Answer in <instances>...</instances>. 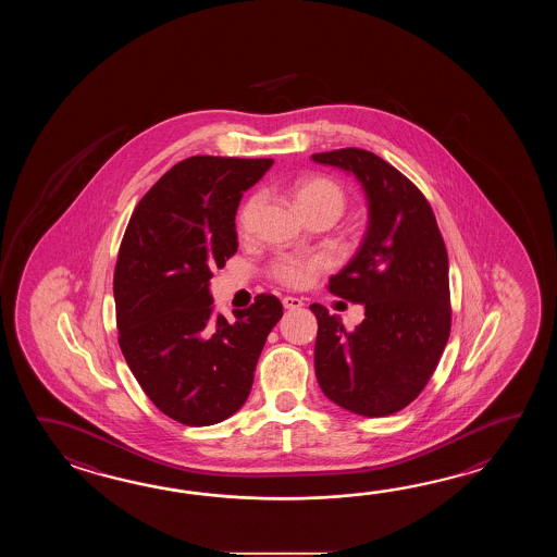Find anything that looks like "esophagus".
Returning a JSON list of instances; mask_svg holds the SVG:
<instances>
[{
    "instance_id": "obj_1",
    "label": "esophagus",
    "mask_w": 557,
    "mask_h": 557,
    "mask_svg": "<svg viewBox=\"0 0 557 557\" xmlns=\"http://www.w3.org/2000/svg\"><path fill=\"white\" fill-rule=\"evenodd\" d=\"M283 307L288 308V310H296V308L305 307V302H302V298H296V296H284Z\"/></svg>"
}]
</instances>
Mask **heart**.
I'll return each instance as SVG.
<instances>
[{
    "mask_svg": "<svg viewBox=\"0 0 557 557\" xmlns=\"http://www.w3.org/2000/svg\"><path fill=\"white\" fill-rule=\"evenodd\" d=\"M293 199L296 207L300 209V213L307 214L310 211H319V209H329L332 213L343 214L344 190L338 183H334L332 178L326 177H307L296 181L293 187ZM261 211V197L255 195L249 201L243 205L240 213H238L237 225L240 235H250L257 216ZM329 269V261L324 257H298V255H283L278 259H274L271 264V274L274 281L290 286V288H302L308 286L317 278V274Z\"/></svg>",
    "mask_w": 557,
    "mask_h": 557,
    "instance_id": "b5f03b06",
    "label": "heart"
}]
</instances>
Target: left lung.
<instances>
[{"label":"left lung","instance_id":"8db88e82","mask_svg":"<svg viewBox=\"0 0 557 557\" xmlns=\"http://www.w3.org/2000/svg\"><path fill=\"white\" fill-rule=\"evenodd\" d=\"M362 183L368 228L355 259L331 278V293L364 305L355 331L322 305L314 370L332 403L380 418L406 408L438 367L451 326L448 252L434 211L408 177L364 149L314 153Z\"/></svg>","mask_w":557,"mask_h":557}]
</instances>
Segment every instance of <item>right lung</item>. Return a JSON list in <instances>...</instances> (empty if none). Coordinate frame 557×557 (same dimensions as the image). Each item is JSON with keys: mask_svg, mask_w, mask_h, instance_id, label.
<instances>
[{"mask_svg": "<svg viewBox=\"0 0 557 557\" xmlns=\"http://www.w3.org/2000/svg\"><path fill=\"white\" fill-rule=\"evenodd\" d=\"M273 159L197 154L169 169L131 214L113 276L119 346L163 414L211 426L249 398L269 332L283 317L273 295L216 314L209 281L237 252L235 214Z\"/></svg>", "mask_w": 557, "mask_h": 557, "instance_id": "obj_1", "label": "right lung"}]
</instances>
